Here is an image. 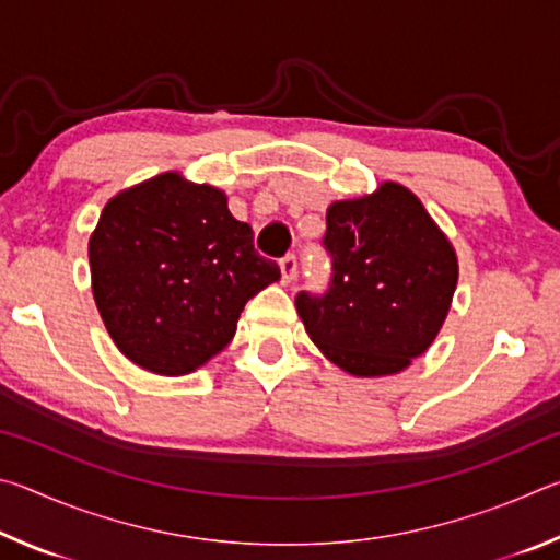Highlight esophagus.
I'll return each mask as SVG.
<instances>
[{
	"label": "esophagus",
	"mask_w": 560,
	"mask_h": 560,
	"mask_svg": "<svg viewBox=\"0 0 560 560\" xmlns=\"http://www.w3.org/2000/svg\"><path fill=\"white\" fill-rule=\"evenodd\" d=\"M279 269H281V281L283 283H291L293 279H296V269H299L296 257H293V254H289V257H283L279 261Z\"/></svg>",
	"instance_id": "obj_1"
}]
</instances>
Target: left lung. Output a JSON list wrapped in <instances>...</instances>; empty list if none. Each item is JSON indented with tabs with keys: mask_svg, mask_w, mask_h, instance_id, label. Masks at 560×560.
Masks as SVG:
<instances>
[{
	"mask_svg": "<svg viewBox=\"0 0 560 560\" xmlns=\"http://www.w3.org/2000/svg\"><path fill=\"white\" fill-rule=\"evenodd\" d=\"M334 279L324 296L299 293L308 338L355 377L402 373L450 314L457 252L412 189L385 179L375 192L326 210Z\"/></svg>",
	"mask_w": 560,
	"mask_h": 560,
	"instance_id": "1",
	"label": "left lung"
}]
</instances>
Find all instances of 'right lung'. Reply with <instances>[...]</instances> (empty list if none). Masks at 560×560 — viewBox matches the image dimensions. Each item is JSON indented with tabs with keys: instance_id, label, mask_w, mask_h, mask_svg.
<instances>
[{
	"instance_id": "add662e5",
	"label": "right lung",
	"mask_w": 560,
	"mask_h": 560,
	"mask_svg": "<svg viewBox=\"0 0 560 560\" xmlns=\"http://www.w3.org/2000/svg\"><path fill=\"white\" fill-rule=\"evenodd\" d=\"M91 289L113 343L143 371L187 375L236 334L246 301L281 279L220 187L155 175L110 197L89 240Z\"/></svg>"
}]
</instances>
